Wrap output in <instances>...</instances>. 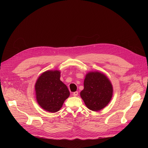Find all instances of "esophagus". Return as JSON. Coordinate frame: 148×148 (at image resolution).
Masks as SVG:
<instances>
[{"label":"esophagus","mask_w":148,"mask_h":148,"mask_svg":"<svg viewBox=\"0 0 148 148\" xmlns=\"http://www.w3.org/2000/svg\"><path fill=\"white\" fill-rule=\"evenodd\" d=\"M78 91H75V92H73V95H74V97L77 96V95H78Z\"/></svg>","instance_id":"esophagus-1"}]
</instances>
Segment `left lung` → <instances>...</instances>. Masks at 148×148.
Masks as SVG:
<instances>
[{"instance_id": "8db88e82", "label": "left lung", "mask_w": 148, "mask_h": 148, "mask_svg": "<svg viewBox=\"0 0 148 148\" xmlns=\"http://www.w3.org/2000/svg\"><path fill=\"white\" fill-rule=\"evenodd\" d=\"M84 87L80 95L87 108L92 111L102 110L111 99L113 92L112 84L102 73H88L84 79Z\"/></svg>"}]
</instances>
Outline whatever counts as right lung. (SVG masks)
Instances as JSON below:
<instances>
[{"label": "right lung", "instance_id": "obj_1", "mask_svg": "<svg viewBox=\"0 0 148 148\" xmlns=\"http://www.w3.org/2000/svg\"><path fill=\"white\" fill-rule=\"evenodd\" d=\"M60 77L59 71H47L39 77L35 85L38 103L42 108L52 113L58 111L70 95L67 87Z\"/></svg>", "mask_w": 148, "mask_h": 148}]
</instances>
